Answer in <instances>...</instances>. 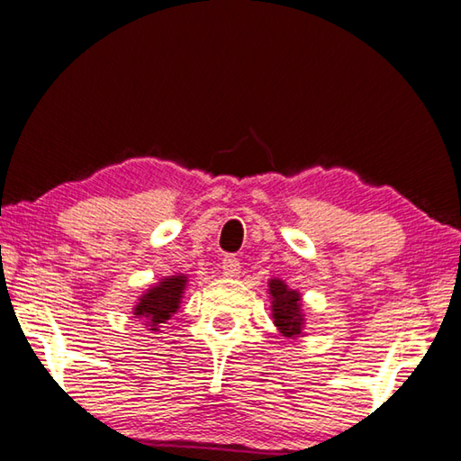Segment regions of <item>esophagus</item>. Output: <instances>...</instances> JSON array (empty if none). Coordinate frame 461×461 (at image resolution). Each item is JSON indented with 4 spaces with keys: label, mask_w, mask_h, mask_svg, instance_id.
I'll return each instance as SVG.
<instances>
[{
    "label": "esophagus",
    "mask_w": 461,
    "mask_h": 461,
    "mask_svg": "<svg viewBox=\"0 0 461 461\" xmlns=\"http://www.w3.org/2000/svg\"><path fill=\"white\" fill-rule=\"evenodd\" d=\"M221 268H223V275L225 276H238L240 275V260L236 256H225L221 260Z\"/></svg>",
    "instance_id": "34e87169"
}]
</instances>
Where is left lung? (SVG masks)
Listing matches in <instances>:
<instances>
[{"mask_svg":"<svg viewBox=\"0 0 461 461\" xmlns=\"http://www.w3.org/2000/svg\"><path fill=\"white\" fill-rule=\"evenodd\" d=\"M268 286L272 294V317H275V325L286 338L301 335L303 315L299 293L291 291L283 280H270Z\"/></svg>","mask_w":461,"mask_h":461,"instance_id":"1","label":"left lung"}]
</instances>
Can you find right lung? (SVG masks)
<instances>
[{
    "label": "right lung",
    "mask_w": 461,
    "mask_h": 461,
    "mask_svg": "<svg viewBox=\"0 0 461 461\" xmlns=\"http://www.w3.org/2000/svg\"><path fill=\"white\" fill-rule=\"evenodd\" d=\"M185 276L165 278L158 286H154L146 294H142V299H140L134 309V315L144 317L146 323H150L154 331L156 325L165 323L178 309L181 294L185 291Z\"/></svg>",
    "instance_id": "obj_1"
}]
</instances>
